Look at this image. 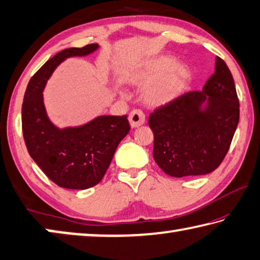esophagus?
<instances>
[{
    "label": "esophagus",
    "mask_w": 260,
    "mask_h": 260,
    "mask_svg": "<svg viewBox=\"0 0 260 260\" xmlns=\"http://www.w3.org/2000/svg\"><path fill=\"white\" fill-rule=\"evenodd\" d=\"M128 120L131 126L135 128V127H140L144 124V121H146V116H144V113L141 111V110H133V111L129 113Z\"/></svg>",
    "instance_id": "esophagus-1"
}]
</instances>
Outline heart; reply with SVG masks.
<instances>
[{
  "label": "heart",
  "mask_w": 260,
  "mask_h": 260,
  "mask_svg": "<svg viewBox=\"0 0 260 260\" xmlns=\"http://www.w3.org/2000/svg\"><path fill=\"white\" fill-rule=\"evenodd\" d=\"M191 78L187 65L175 63L170 56H157L141 61L127 74V80L136 87H146L144 101L152 107L172 102L182 93Z\"/></svg>",
  "instance_id": "obj_1"
}]
</instances>
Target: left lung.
<instances>
[{"instance_id":"8db88e82","label":"left lung","mask_w":260,"mask_h":260,"mask_svg":"<svg viewBox=\"0 0 260 260\" xmlns=\"http://www.w3.org/2000/svg\"><path fill=\"white\" fill-rule=\"evenodd\" d=\"M239 120L234 79L217 57L202 91H189L150 114L153 159L171 177L211 173L225 158Z\"/></svg>"}]
</instances>
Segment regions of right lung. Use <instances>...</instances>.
Here are the masks:
<instances>
[{"label": "right lung", "mask_w": 260, "mask_h": 260, "mask_svg": "<svg viewBox=\"0 0 260 260\" xmlns=\"http://www.w3.org/2000/svg\"><path fill=\"white\" fill-rule=\"evenodd\" d=\"M99 48L93 43L57 52L30 78L24 95L21 125L28 153L61 188L88 189L98 184L131 129L127 116H99L80 126L59 128L47 114L42 93L56 68L70 57L88 56Z\"/></svg>", "instance_id": "right-lung-1"}]
</instances>
